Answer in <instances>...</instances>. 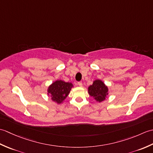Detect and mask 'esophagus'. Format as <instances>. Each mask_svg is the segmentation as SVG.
Listing matches in <instances>:
<instances>
[{"mask_svg": "<svg viewBox=\"0 0 153 153\" xmlns=\"http://www.w3.org/2000/svg\"><path fill=\"white\" fill-rule=\"evenodd\" d=\"M77 85H78L79 87H82L83 86V83H82V82H78L77 83Z\"/></svg>", "mask_w": 153, "mask_h": 153, "instance_id": "obj_1", "label": "esophagus"}]
</instances>
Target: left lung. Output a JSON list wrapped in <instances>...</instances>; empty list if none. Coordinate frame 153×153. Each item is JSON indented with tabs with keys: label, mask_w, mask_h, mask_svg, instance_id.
Listing matches in <instances>:
<instances>
[{
	"label": "left lung",
	"mask_w": 153,
	"mask_h": 153,
	"mask_svg": "<svg viewBox=\"0 0 153 153\" xmlns=\"http://www.w3.org/2000/svg\"><path fill=\"white\" fill-rule=\"evenodd\" d=\"M108 88L100 79L93 81V84L88 87V93L97 102H101L105 100L108 95Z\"/></svg>",
	"instance_id": "8db88e82"
}]
</instances>
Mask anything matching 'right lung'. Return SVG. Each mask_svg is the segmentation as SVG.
Segmentation results:
<instances>
[{
  "label": "right lung",
  "instance_id": "obj_1",
  "mask_svg": "<svg viewBox=\"0 0 153 153\" xmlns=\"http://www.w3.org/2000/svg\"><path fill=\"white\" fill-rule=\"evenodd\" d=\"M73 87L71 83L58 79L48 86L47 95L51 97V99L53 102L60 105L64 102V99L69 95Z\"/></svg>",
  "mask_w": 153,
  "mask_h": 153
}]
</instances>
